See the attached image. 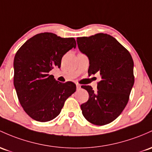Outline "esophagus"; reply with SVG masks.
Listing matches in <instances>:
<instances>
[{"label": "esophagus", "instance_id": "1", "mask_svg": "<svg viewBox=\"0 0 152 152\" xmlns=\"http://www.w3.org/2000/svg\"><path fill=\"white\" fill-rule=\"evenodd\" d=\"M76 89H77V90L81 89V85L79 84H76Z\"/></svg>", "mask_w": 152, "mask_h": 152}]
</instances>
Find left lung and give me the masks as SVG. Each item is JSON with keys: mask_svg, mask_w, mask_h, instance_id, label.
<instances>
[{"mask_svg": "<svg viewBox=\"0 0 152 152\" xmlns=\"http://www.w3.org/2000/svg\"><path fill=\"white\" fill-rule=\"evenodd\" d=\"M79 50L88 56L89 76L99 73L102 80L94 91L91 86H81L89 99L81 105L89 122L104 126L113 122L126 107L134 84L133 61L127 49L115 38L99 33L78 37Z\"/></svg>", "mask_w": 152, "mask_h": 152, "instance_id": "8db88e82", "label": "left lung"}]
</instances>
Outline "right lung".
<instances>
[{"label": "right lung", "instance_id": "right-lung-1", "mask_svg": "<svg viewBox=\"0 0 152 152\" xmlns=\"http://www.w3.org/2000/svg\"><path fill=\"white\" fill-rule=\"evenodd\" d=\"M76 47L74 38L44 32L30 38L16 52L14 84L20 104L32 119L48 122L56 118L76 91L74 83H61L49 74L55 67L61 68L63 56Z\"/></svg>", "mask_w": 152, "mask_h": 152}]
</instances>
